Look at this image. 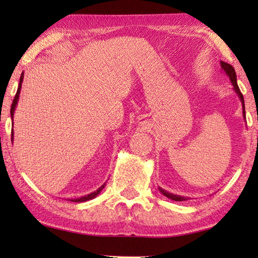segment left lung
Here are the masks:
<instances>
[{
  "label": "left lung",
  "instance_id": "1",
  "mask_svg": "<svg viewBox=\"0 0 258 258\" xmlns=\"http://www.w3.org/2000/svg\"><path fill=\"white\" fill-rule=\"evenodd\" d=\"M221 67L222 69H223L224 73L228 75V77L230 78L231 83H232L233 85V91L235 93H237V95L240 99V101H241V104H242V115H243V118H246V111H244V101H243V97L241 92H240V89L238 86V83H237V75H235V71L234 68L231 66L230 63H226L224 62V61H221ZM158 190L163 194L165 197H167L169 199L172 200H175V202H184V200H187L186 197H182V196H178V195H174V194H171V192L166 191L164 189H161L160 186H158Z\"/></svg>",
  "mask_w": 258,
  "mask_h": 258
}]
</instances>
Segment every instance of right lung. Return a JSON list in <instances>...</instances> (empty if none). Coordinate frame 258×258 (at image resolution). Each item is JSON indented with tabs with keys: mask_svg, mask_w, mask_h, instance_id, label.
<instances>
[{
	"mask_svg": "<svg viewBox=\"0 0 258 258\" xmlns=\"http://www.w3.org/2000/svg\"><path fill=\"white\" fill-rule=\"evenodd\" d=\"M23 81H24V73L21 74L20 76V81H19V86H18V90H17V93H16V97L14 99V101H12V106H11V110H10V115H11V119H12V124H14V113L16 110V107H17V103H18V100H19V95H20V90H21V84H23ZM11 141L14 142V128L11 131ZM104 185H106V183H103V184L99 187L98 190H95L93 192H91V194L86 195V196H83L81 198H75V199H69L71 202L74 203H83V202H87V200H91L97 197V196L100 194L103 190Z\"/></svg>",
	"mask_w": 258,
	"mask_h": 258,
	"instance_id": "right-lung-1",
	"label": "right lung"
}]
</instances>
